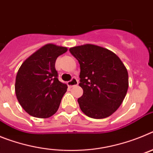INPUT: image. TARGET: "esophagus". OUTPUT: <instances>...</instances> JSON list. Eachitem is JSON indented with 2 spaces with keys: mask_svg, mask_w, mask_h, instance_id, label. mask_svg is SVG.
<instances>
[{
  "mask_svg": "<svg viewBox=\"0 0 153 153\" xmlns=\"http://www.w3.org/2000/svg\"><path fill=\"white\" fill-rule=\"evenodd\" d=\"M78 84V80L76 78H72V79L67 82V85L69 87H73L74 86H76Z\"/></svg>",
  "mask_w": 153,
  "mask_h": 153,
  "instance_id": "obj_1",
  "label": "esophagus"
}]
</instances>
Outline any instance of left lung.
Instances as JSON below:
<instances>
[{
    "label": "left lung",
    "instance_id": "left-lung-1",
    "mask_svg": "<svg viewBox=\"0 0 153 153\" xmlns=\"http://www.w3.org/2000/svg\"><path fill=\"white\" fill-rule=\"evenodd\" d=\"M80 66L78 99L87 117L103 119L111 116L122 104L129 86L128 72L119 56L109 50L93 44L70 48Z\"/></svg>",
    "mask_w": 153,
    "mask_h": 153
}]
</instances>
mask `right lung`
<instances>
[{"mask_svg": "<svg viewBox=\"0 0 153 153\" xmlns=\"http://www.w3.org/2000/svg\"><path fill=\"white\" fill-rule=\"evenodd\" d=\"M67 47L46 44L30 56L19 68L15 93L19 103L29 115L48 118L56 113L67 85L59 81L56 58Z\"/></svg>", "mask_w": 153, "mask_h": 153, "instance_id": "1", "label": "right lung"}]
</instances>
